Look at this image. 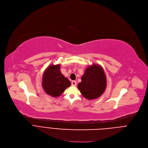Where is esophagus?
<instances>
[{
  "label": "esophagus",
  "instance_id": "esophagus-1",
  "mask_svg": "<svg viewBox=\"0 0 148 148\" xmlns=\"http://www.w3.org/2000/svg\"><path fill=\"white\" fill-rule=\"evenodd\" d=\"M77 85V82L75 81H71V85L72 86H75Z\"/></svg>",
  "mask_w": 148,
  "mask_h": 148
}]
</instances>
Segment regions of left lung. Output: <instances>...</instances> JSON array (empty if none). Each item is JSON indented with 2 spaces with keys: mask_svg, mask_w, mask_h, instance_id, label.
I'll use <instances>...</instances> for the list:
<instances>
[{
  "mask_svg": "<svg viewBox=\"0 0 148 148\" xmlns=\"http://www.w3.org/2000/svg\"><path fill=\"white\" fill-rule=\"evenodd\" d=\"M107 79L103 67L97 64L88 67L81 77L78 88L82 96L88 100L96 99L104 92Z\"/></svg>",
  "mask_w": 148,
  "mask_h": 148,
  "instance_id": "obj_1",
  "label": "left lung"
}]
</instances>
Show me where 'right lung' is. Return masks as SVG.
Masks as SVG:
<instances>
[{
  "mask_svg": "<svg viewBox=\"0 0 148 148\" xmlns=\"http://www.w3.org/2000/svg\"><path fill=\"white\" fill-rule=\"evenodd\" d=\"M70 85V81L61 73L60 64L50 65L44 72L42 86L48 95L58 97Z\"/></svg>",
  "mask_w": 148,
  "mask_h": 148,
  "instance_id": "obj_1",
  "label": "right lung"
}]
</instances>
